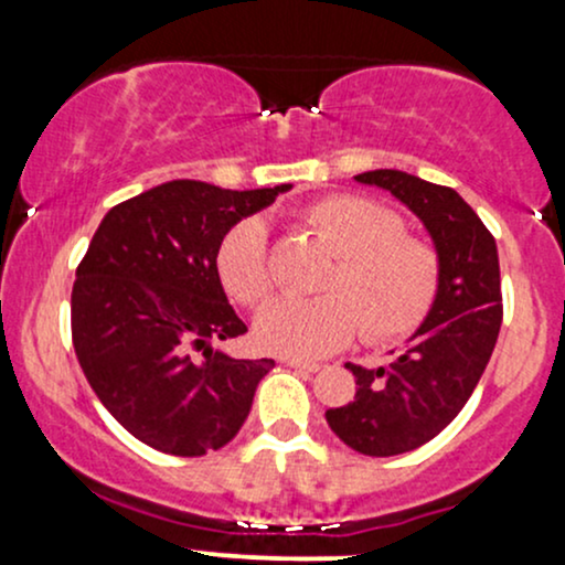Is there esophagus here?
<instances>
[{"instance_id":"esophagus-1","label":"esophagus","mask_w":565,"mask_h":565,"mask_svg":"<svg viewBox=\"0 0 565 565\" xmlns=\"http://www.w3.org/2000/svg\"><path fill=\"white\" fill-rule=\"evenodd\" d=\"M284 364L287 366H291V369H300V372H319V364H316V361H302V359H284Z\"/></svg>"}]
</instances>
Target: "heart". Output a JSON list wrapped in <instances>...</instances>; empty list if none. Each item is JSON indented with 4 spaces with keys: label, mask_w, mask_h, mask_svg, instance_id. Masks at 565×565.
Masks as SVG:
<instances>
[{
    "label": "heart",
    "mask_w": 565,
    "mask_h": 565,
    "mask_svg": "<svg viewBox=\"0 0 565 565\" xmlns=\"http://www.w3.org/2000/svg\"><path fill=\"white\" fill-rule=\"evenodd\" d=\"M305 225L337 257L319 300L276 297L257 313L255 340L287 359H321L348 345L364 327L372 342L398 340L417 329L436 300L438 252L395 212L361 196H327L305 212ZM223 287L244 305H257L276 287L268 225L246 217L217 249Z\"/></svg>",
    "instance_id": "b5f03b06"
}]
</instances>
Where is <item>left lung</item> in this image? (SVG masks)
<instances>
[{"label":"left lung","instance_id":"left-lung-1","mask_svg":"<svg viewBox=\"0 0 565 565\" xmlns=\"http://www.w3.org/2000/svg\"><path fill=\"white\" fill-rule=\"evenodd\" d=\"M406 204L430 233L440 260L436 300L387 366L345 364L355 398L327 408L334 436L366 457H395L436 438L476 391L502 327L497 242L454 188L401 170L355 174Z\"/></svg>","mask_w":565,"mask_h":565}]
</instances>
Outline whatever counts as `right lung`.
<instances>
[{
    "instance_id": "add662e5",
    "label": "right lung",
    "mask_w": 565,
    "mask_h": 565,
    "mask_svg": "<svg viewBox=\"0 0 565 565\" xmlns=\"http://www.w3.org/2000/svg\"><path fill=\"white\" fill-rule=\"evenodd\" d=\"M289 188L172 180L97 225L71 291L74 350L100 404L151 449L201 457L242 430L274 361L212 345L246 332L220 284L217 249Z\"/></svg>"
}]
</instances>
